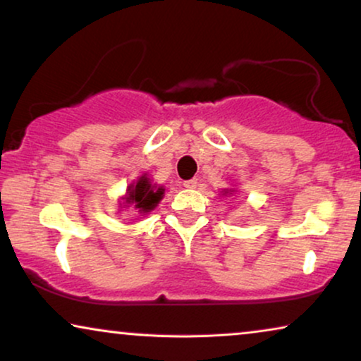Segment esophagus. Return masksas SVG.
<instances>
[{
  "label": "esophagus",
  "instance_id": "obj_1",
  "mask_svg": "<svg viewBox=\"0 0 361 361\" xmlns=\"http://www.w3.org/2000/svg\"><path fill=\"white\" fill-rule=\"evenodd\" d=\"M184 187H185V189H195V187H197V179L185 180L184 182Z\"/></svg>",
  "mask_w": 361,
  "mask_h": 361
}]
</instances>
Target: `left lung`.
<instances>
[{"instance_id": "left-lung-1", "label": "left lung", "mask_w": 361, "mask_h": 361, "mask_svg": "<svg viewBox=\"0 0 361 361\" xmlns=\"http://www.w3.org/2000/svg\"><path fill=\"white\" fill-rule=\"evenodd\" d=\"M235 192H236V189H231V187H228V189H221L220 194L221 195H231V194H235Z\"/></svg>"}]
</instances>
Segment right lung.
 <instances>
[{"label": "right lung", "mask_w": 361, "mask_h": 361, "mask_svg": "<svg viewBox=\"0 0 361 361\" xmlns=\"http://www.w3.org/2000/svg\"><path fill=\"white\" fill-rule=\"evenodd\" d=\"M164 187L154 184L149 179V176L146 172L137 177L136 180H133L130 185H128L126 194L121 197L120 205L121 209H128L131 207L133 210L137 212L141 216H146L149 212H152L157 207V204L164 197Z\"/></svg>", "instance_id": "1"}]
</instances>
